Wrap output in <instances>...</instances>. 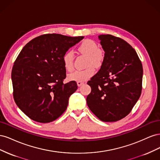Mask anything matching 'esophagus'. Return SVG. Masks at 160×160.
I'll use <instances>...</instances> for the list:
<instances>
[{"instance_id": "34e87169", "label": "esophagus", "mask_w": 160, "mask_h": 160, "mask_svg": "<svg viewBox=\"0 0 160 160\" xmlns=\"http://www.w3.org/2000/svg\"><path fill=\"white\" fill-rule=\"evenodd\" d=\"M84 82H81V81H77V85H78V87H81V85H84Z\"/></svg>"}]
</instances>
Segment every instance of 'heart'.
I'll use <instances>...</instances> for the list:
<instances>
[{
  "label": "heart",
  "instance_id": "1",
  "mask_svg": "<svg viewBox=\"0 0 160 160\" xmlns=\"http://www.w3.org/2000/svg\"><path fill=\"white\" fill-rule=\"evenodd\" d=\"M78 49L82 54L88 56L86 67L88 68L83 70L75 71L68 75L69 81L83 82L90 79L95 74V68H99L103 63L104 54L99 49V47L97 42L91 39L84 40L79 45ZM62 64L65 69L69 72L74 69V55L72 51H67L62 58Z\"/></svg>",
  "mask_w": 160,
  "mask_h": 160
}]
</instances>
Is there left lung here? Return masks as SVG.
Here are the masks:
<instances>
[{"label":"left lung","mask_w":160,"mask_h":160,"mask_svg":"<svg viewBox=\"0 0 160 160\" xmlns=\"http://www.w3.org/2000/svg\"><path fill=\"white\" fill-rule=\"evenodd\" d=\"M105 51L103 63L88 84L89 108L100 120L117 122L127 116L142 93L143 67L136 51L122 38L98 36Z\"/></svg>","instance_id":"obj_1"}]
</instances>
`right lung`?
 Wrapping results in <instances>:
<instances>
[{"instance_id":"right-lung-1","label":"right lung","mask_w":160,"mask_h":160,"mask_svg":"<svg viewBox=\"0 0 160 160\" xmlns=\"http://www.w3.org/2000/svg\"><path fill=\"white\" fill-rule=\"evenodd\" d=\"M83 38L45 34L28 42L19 53L11 72L13 97L32 120L49 123L65 112L77 85L75 81L63 83L66 69L62 58Z\"/></svg>"}]
</instances>
